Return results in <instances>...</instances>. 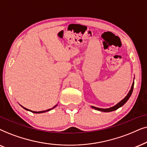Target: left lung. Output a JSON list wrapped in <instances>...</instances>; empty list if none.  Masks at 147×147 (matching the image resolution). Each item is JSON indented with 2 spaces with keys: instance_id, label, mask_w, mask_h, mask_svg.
Returning <instances> with one entry per match:
<instances>
[{
  "instance_id": "8db88e82",
  "label": "left lung",
  "mask_w": 147,
  "mask_h": 147,
  "mask_svg": "<svg viewBox=\"0 0 147 147\" xmlns=\"http://www.w3.org/2000/svg\"><path fill=\"white\" fill-rule=\"evenodd\" d=\"M134 83H133L132 85V87H131V89L130 90V91H129V93H128V95H127L125 97V98L123 99L122 100L120 101V102H119L118 104L115 105V106L111 107H110V108H107V109L98 108V107H93V106H91V107H92V108L95 109H96V110H99V111H104V112H109V111H112L116 110V109H118L119 107H122L123 105L125 104L126 101L128 100V99L130 98V97L131 96V95H132V91H133V88H134Z\"/></svg>"
}]
</instances>
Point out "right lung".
Segmentation results:
<instances>
[{"instance_id": "1", "label": "right lung", "mask_w": 147, "mask_h": 147, "mask_svg": "<svg viewBox=\"0 0 147 147\" xmlns=\"http://www.w3.org/2000/svg\"><path fill=\"white\" fill-rule=\"evenodd\" d=\"M56 106H57V105H56L54 107H52V108H51V109H48V110H45V111H31V110H29V109H27V108H25L24 107H23V108H24L25 109H26V110H27V111H31V112H33V113H44V112H46V111H50V110H51V109H52L53 108H54V107H56Z\"/></svg>"}]
</instances>
